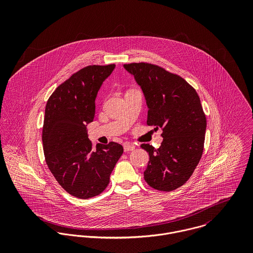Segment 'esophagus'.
Instances as JSON below:
<instances>
[{
	"label": "esophagus",
	"mask_w": 253,
	"mask_h": 253,
	"mask_svg": "<svg viewBox=\"0 0 253 253\" xmlns=\"http://www.w3.org/2000/svg\"><path fill=\"white\" fill-rule=\"evenodd\" d=\"M134 149H135V145L132 144V143H126V144H124L125 152H129V151H132Z\"/></svg>",
	"instance_id": "1"
}]
</instances>
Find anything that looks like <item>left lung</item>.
<instances>
[{
    "label": "left lung",
    "mask_w": 253,
    "mask_h": 253,
    "mask_svg": "<svg viewBox=\"0 0 253 253\" xmlns=\"http://www.w3.org/2000/svg\"><path fill=\"white\" fill-rule=\"evenodd\" d=\"M124 67L143 90L147 125L163 129L159 149L141 144L150 157L145 181L156 190L173 191L191 177L204 152L207 118L200 97L179 75L161 66L139 62Z\"/></svg>",
    "instance_id": "obj_1"
}]
</instances>
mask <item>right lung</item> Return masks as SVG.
Wrapping results in <instances>:
<instances>
[{
    "label": "right lung",
    "mask_w": 253,
    "mask_h": 253,
    "mask_svg": "<svg viewBox=\"0 0 253 253\" xmlns=\"http://www.w3.org/2000/svg\"><path fill=\"white\" fill-rule=\"evenodd\" d=\"M114 68L115 64L82 68L55 88L45 105L42 135L45 163L58 184L79 199L106 189L124 152L116 142L93 149L86 130L93 121L97 92Z\"/></svg>",
    "instance_id": "1"
}]
</instances>
